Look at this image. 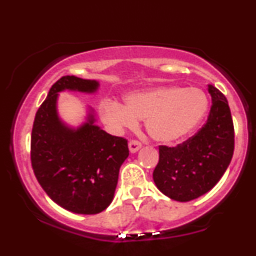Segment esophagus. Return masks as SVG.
Masks as SVG:
<instances>
[{
    "label": "esophagus",
    "instance_id": "esophagus-1",
    "mask_svg": "<svg viewBox=\"0 0 256 256\" xmlns=\"http://www.w3.org/2000/svg\"><path fill=\"white\" fill-rule=\"evenodd\" d=\"M140 146H142V143L137 140H131L130 142H128V148H130L131 152H136Z\"/></svg>",
    "mask_w": 256,
    "mask_h": 256
}]
</instances>
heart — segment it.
<instances>
[{
	"instance_id": "b5f03b06",
	"label": "heart",
	"mask_w": 256,
	"mask_h": 256,
	"mask_svg": "<svg viewBox=\"0 0 256 256\" xmlns=\"http://www.w3.org/2000/svg\"><path fill=\"white\" fill-rule=\"evenodd\" d=\"M208 104L201 89L166 85L128 94L125 106L106 100L100 106V114L114 128H132L137 120H146V132L152 140L172 143L198 128L207 114Z\"/></svg>"
}]
</instances>
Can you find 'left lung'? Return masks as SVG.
<instances>
[{"instance_id":"8db88e82","label":"left lung","mask_w":256,"mask_h":256,"mask_svg":"<svg viewBox=\"0 0 256 256\" xmlns=\"http://www.w3.org/2000/svg\"><path fill=\"white\" fill-rule=\"evenodd\" d=\"M208 91L212 107L206 124L180 144L158 146L152 178L158 190L176 201H192L210 192L234 155V128L228 100L213 85Z\"/></svg>"}]
</instances>
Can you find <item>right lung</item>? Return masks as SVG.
I'll use <instances>...</instances> for the list:
<instances>
[{
	"label": "right lung",
	"mask_w": 256,
	"mask_h": 256,
	"mask_svg": "<svg viewBox=\"0 0 256 256\" xmlns=\"http://www.w3.org/2000/svg\"><path fill=\"white\" fill-rule=\"evenodd\" d=\"M96 80L64 76L38 108L31 134V165L52 201L78 214H98L110 204L120 166L128 156V140L88 124L70 130L58 118L56 98L64 89L92 92Z\"/></svg>",
	"instance_id": "add662e5"
}]
</instances>
